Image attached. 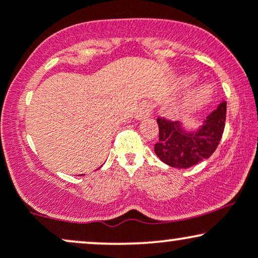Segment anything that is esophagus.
I'll return each instance as SVG.
<instances>
[{
  "instance_id": "1",
  "label": "esophagus",
  "mask_w": 258,
  "mask_h": 258,
  "mask_svg": "<svg viewBox=\"0 0 258 258\" xmlns=\"http://www.w3.org/2000/svg\"><path fill=\"white\" fill-rule=\"evenodd\" d=\"M152 111H153L152 103H149V102L141 103V105L138 106L137 111H136V119L137 120L146 119V117H148L150 114H152Z\"/></svg>"
}]
</instances>
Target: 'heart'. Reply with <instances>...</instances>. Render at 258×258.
Wrapping results in <instances>:
<instances>
[{"label":"heart","mask_w":258,"mask_h":258,"mask_svg":"<svg viewBox=\"0 0 258 258\" xmlns=\"http://www.w3.org/2000/svg\"><path fill=\"white\" fill-rule=\"evenodd\" d=\"M195 99H197V98H195L194 96H191L190 98H189V100H190V102H195Z\"/></svg>","instance_id":"b5f03b06"}]
</instances>
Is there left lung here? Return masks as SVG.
<instances>
[{
  "label": "left lung",
  "instance_id": "left-lung-1",
  "mask_svg": "<svg viewBox=\"0 0 258 258\" xmlns=\"http://www.w3.org/2000/svg\"><path fill=\"white\" fill-rule=\"evenodd\" d=\"M227 103L222 102L197 131L186 132L179 121L158 117L159 141L154 147L162 162L171 167L188 168L209 159L220 144L226 125Z\"/></svg>",
  "mask_w": 258,
  "mask_h": 258
}]
</instances>
